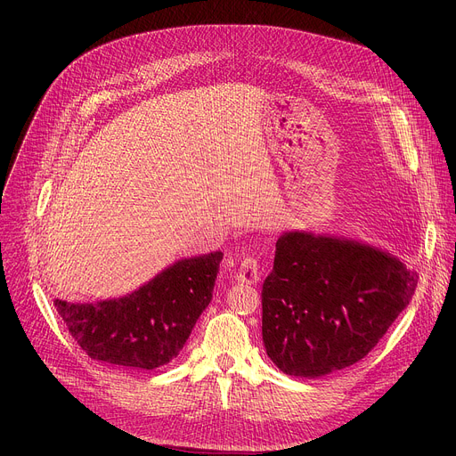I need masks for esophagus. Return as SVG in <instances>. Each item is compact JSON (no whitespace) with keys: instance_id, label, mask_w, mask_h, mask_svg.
Returning <instances> with one entry per match:
<instances>
[{"instance_id":"esophagus-1","label":"esophagus","mask_w":456,"mask_h":456,"mask_svg":"<svg viewBox=\"0 0 456 456\" xmlns=\"http://www.w3.org/2000/svg\"><path fill=\"white\" fill-rule=\"evenodd\" d=\"M236 279L240 281L242 284H256L258 279H260L256 258L246 256V258L240 262V268H238V272H236Z\"/></svg>"}]
</instances>
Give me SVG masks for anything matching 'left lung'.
<instances>
[{
	"mask_svg": "<svg viewBox=\"0 0 456 456\" xmlns=\"http://www.w3.org/2000/svg\"><path fill=\"white\" fill-rule=\"evenodd\" d=\"M418 273L388 251L329 234L282 232L262 284V340L286 375L353 366L411 303Z\"/></svg>",
	"mask_w": 456,
	"mask_h": 456,
	"instance_id": "left-lung-1",
	"label": "left lung"
}]
</instances>
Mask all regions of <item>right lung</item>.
I'll return each mask as SVG.
<instances>
[{
	"mask_svg": "<svg viewBox=\"0 0 456 456\" xmlns=\"http://www.w3.org/2000/svg\"><path fill=\"white\" fill-rule=\"evenodd\" d=\"M222 251L181 258L138 290L100 301L53 305L81 349L119 368L157 370L181 353L208 306Z\"/></svg>",
	"mask_w": 456,
	"mask_h": 456,
	"instance_id": "1",
	"label": "right lung"
}]
</instances>
